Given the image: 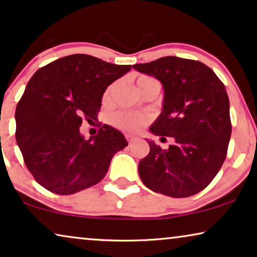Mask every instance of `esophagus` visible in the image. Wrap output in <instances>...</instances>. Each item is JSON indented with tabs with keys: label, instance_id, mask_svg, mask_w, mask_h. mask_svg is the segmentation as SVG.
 <instances>
[{
	"label": "esophagus",
	"instance_id": "obj_1",
	"mask_svg": "<svg viewBox=\"0 0 257 257\" xmlns=\"http://www.w3.org/2000/svg\"><path fill=\"white\" fill-rule=\"evenodd\" d=\"M125 139H126V141H128L129 143H133L136 140V136L132 135V134H125Z\"/></svg>",
	"mask_w": 257,
	"mask_h": 257
}]
</instances>
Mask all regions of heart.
<instances>
[{"instance_id": "obj_1", "label": "heart", "mask_w": 257, "mask_h": 257, "mask_svg": "<svg viewBox=\"0 0 257 257\" xmlns=\"http://www.w3.org/2000/svg\"><path fill=\"white\" fill-rule=\"evenodd\" d=\"M136 85H138L139 90L141 91L142 94H145L149 88L153 87V85H160V83L156 78L148 76V75H141V76L136 78ZM114 87L115 85L111 84L105 89L103 96H102L103 103L107 104L110 102L111 93L112 90H114ZM148 116L129 110H118L112 112V114L109 116V122H110L111 125H114L115 128L117 129H121L123 132L128 133L139 132L140 129L143 128V126L148 123Z\"/></svg>"}]
</instances>
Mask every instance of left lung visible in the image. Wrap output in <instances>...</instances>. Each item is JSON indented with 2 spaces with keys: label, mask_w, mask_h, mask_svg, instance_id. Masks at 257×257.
<instances>
[{
  "label": "left lung",
  "mask_w": 257,
  "mask_h": 257,
  "mask_svg": "<svg viewBox=\"0 0 257 257\" xmlns=\"http://www.w3.org/2000/svg\"><path fill=\"white\" fill-rule=\"evenodd\" d=\"M163 85V110L150 132L174 140L168 149L149 141L150 152L139 163L142 182L170 197L203 190L223 164L231 122L224 84L202 62L176 56L133 66Z\"/></svg>",
  "instance_id": "1"
}]
</instances>
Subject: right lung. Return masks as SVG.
I'll list each match as a JSON object with an SVG mask.
<instances>
[{"label": "right lung", "mask_w": 257, "mask_h": 257, "mask_svg": "<svg viewBox=\"0 0 257 257\" xmlns=\"http://www.w3.org/2000/svg\"><path fill=\"white\" fill-rule=\"evenodd\" d=\"M131 69L74 54L34 74L17 103L15 138L37 183L51 193L70 195L103 179L112 156L128 142L108 124L84 140L80 126L83 117H97L105 89Z\"/></svg>", "instance_id": "obj_1"}]
</instances>
